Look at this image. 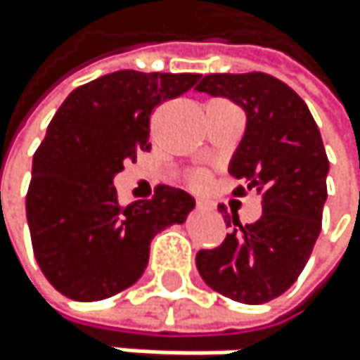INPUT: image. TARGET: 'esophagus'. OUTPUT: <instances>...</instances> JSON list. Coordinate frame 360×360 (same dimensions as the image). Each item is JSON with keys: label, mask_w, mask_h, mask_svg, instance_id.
I'll return each instance as SVG.
<instances>
[{"label": "esophagus", "mask_w": 360, "mask_h": 360, "mask_svg": "<svg viewBox=\"0 0 360 360\" xmlns=\"http://www.w3.org/2000/svg\"><path fill=\"white\" fill-rule=\"evenodd\" d=\"M196 207H198V210H210V202H205V200H198V202H196Z\"/></svg>", "instance_id": "esophagus-1"}]
</instances>
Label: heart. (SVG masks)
I'll list each match as a JSON object with an SVG mask.
<instances>
[{
    "label": "heart",
    "mask_w": 360,
    "mask_h": 360,
    "mask_svg": "<svg viewBox=\"0 0 360 360\" xmlns=\"http://www.w3.org/2000/svg\"><path fill=\"white\" fill-rule=\"evenodd\" d=\"M192 184H194V186H202V184H205V176H202V174H194V176H192Z\"/></svg>",
    "instance_id": "obj_1"
}]
</instances>
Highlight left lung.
<instances>
[{
    "instance_id": "8db88e82",
    "label": "left lung",
    "mask_w": 360,
    "mask_h": 360,
    "mask_svg": "<svg viewBox=\"0 0 360 360\" xmlns=\"http://www.w3.org/2000/svg\"><path fill=\"white\" fill-rule=\"evenodd\" d=\"M196 90L244 110L246 131L229 172L244 184L235 194L257 192L264 207L252 224L233 218L218 248L198 250L196 268L218 294L264 304L296 283L320 235L328 174L322 136L307 103L272 75L214 73Z\"/></svg>"
}]
</instances>
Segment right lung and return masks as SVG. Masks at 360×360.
Listing matches in <instances>:
<instances>
[{
	"mask_svg": "<svg viewBox=\"0 0 360 360\" xmlns=\"http://www.w3.org/2000/svg\"><path fill=\"white\" fill-rule=\"evenodd\" d=\"M198 79L116 71L75 88L56 112L34 153L25 212L38 266L66 298L94 302L131 287L146 270L150 240L194 210L196 200L170 186L120 207L114 176L150 148V112Z\"/></svg>",
	"mask_w": 360,
	"mask_h": 360,
	"instance_id": "1",
	"label": "right lung"
}]
</instances>
